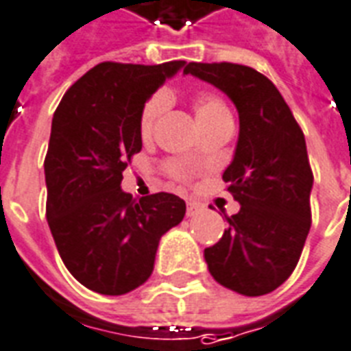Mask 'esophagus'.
Listing matches in <instances>:
<instances>
[{
  "instance_id": "esophagus-1",
  "label": "esophagus",
  "mask_w": 351,
  "mask_h": 351,
  "mask_svg": "<svg viewBox=\"0 0 351 351\" xmlns=\"http://www.w3.org/2000/svg\"><path fill=\"white\" fill-rule=\"evenodd\" d=\"M199 210H202V207L196 204H186V216L189 218H192V216L199 215Z\"/></svg>"
}]
</instances>
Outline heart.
I'll list each match as a JSON object with an SVG mask.
<instances>
[{
	"label": "heart",
	"instance_id": "obj_1",
	"mask_svg": "<svg viewBox=\"0 0 351 351\" xmlns=\"http://www.w3.org/2000/svg\"><path fill=\"white\" fill-rule=\"evenodd\" d=\"M166 107H168V96L165 92L154 94L142 107L141 112V135L144 138H149L154 133L155 125L159 122V118L165 114ZM194 107V114H196L197 125L199 129L215 128L218 123L231 122V112H229L228 105L223 104V99L215 92H199L194 96L192 101Z\"/></svg>",
	"mask_w": 351,
	"mask_h": 351
}]
</instances>
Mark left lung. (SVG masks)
<instances>
[{
	"instance_id": "8db88e82",
	"label": "left lung",
	"mask_w": 351,
	"mask_h": 351,
	"mask_svg": "<svg viewBox=\"0 0 351 351\" xmlns=\"http://www.w3.org/2000/svg\"><path fill=\"white\" fill-rule=\"evenodd\" d=\"M216 86L239 112L233 160L223 172L241 210L204 257L210 276L244 296L283 285L311 229L313 172L302 129L274 83L233 62H191L185 72Z\"/></svg>"
}]
</instances>
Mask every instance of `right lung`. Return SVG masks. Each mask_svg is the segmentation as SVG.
I'll return each mask as SVG.
<instances>
[{
  "label": "right lung",
  "instance_id": "right-lung-1",
  "mask_svg": "<svg viewBox=\"0 0 351 351\" xmlns=\"http://www.w3.org/2000/svg\"><path fill=\"white\" fill-rule=\"evenodd\" d=\"M181 68L185 60L101 62L68 88L55 110L44 160L47 223L70 274L105 296L146 283L160 237L185 216L176 194L135 199L120 186L142 149V107Z\"/></svg>",
  "mask_w": 351,
  "mask_h": 351
}]
</instances>
